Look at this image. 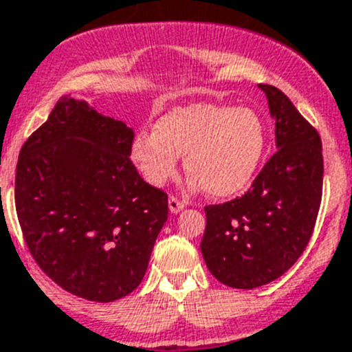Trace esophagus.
<instances>
[{
  "mask_svg": "<svg viewBox=\"0 0 352 352\" xmlns=\"http://www.w3.org/2000/svg\"><path fill=\"white\" fill-rule=\"evenodd\" d=\"M183 208H185V203H183L182 199L170 195V197H169V210L173 211V213H178V211H182Z\"/></svg>",
  "mask_w": 352,
  "mask_h": 352,
  "instance_id": "esophagus-1",
  "label": "esophagus"
}]
</instances>
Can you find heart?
<instances>
[{
  "instance_id": "obj_1",
  "label": "heart",
  "mask_w": 352,
  "mask_h": 352,
  "mask_svg": "<svg viewBox=\"0 0 352 352\" xmlns=\"http://www.w3.org/2000/svg\"><path fill=\"white\" fill-rule=\"evenodd\" d=\"M266 151V126L250 107L190 104L170 109L153 132H139L132 160L142 178L164 186L178 173L179 155L192 183L211 197H232L247 190Z\"/></svg>"
}]
</instances>
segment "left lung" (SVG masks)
<instances>
[{
    "instance_id": "1",
    "label": "left lung",
    "mask_w": 352,
    "mask_h": 352,
    "mask_svg": "<svg viewBox=\"0 0 352 352\" xmlns=\"http://www.w3.org/2000/svg\"><path fill=\"white\" fill-rule=\"evenodd\" d=\"M275 118L276 151L250 190L204 208L201 252L223 285L254 289L284 275L309 245L322 197V144L317 130L275 86L259 84Z\"/></svg>"
}]
</instances>
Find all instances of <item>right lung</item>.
<instances>
[{
    "label": "right lung",
    "mask_w": 352,
    "mask_h": 352,
    "mask_svg": "<svg viewBox=\"0 0 352 352\" xmlns=\"http://www.w3.org/2000/svg\"><path fill=\"white\" fill-rule=\"evenodd\" d=\"M133 130L63 96L21 148L15 210L45 275L89 301L120 300L141 284L169 213L167 194L130 160Z\"/></svg>",
    "instance_id": "obj_1"
}]
</instances>
